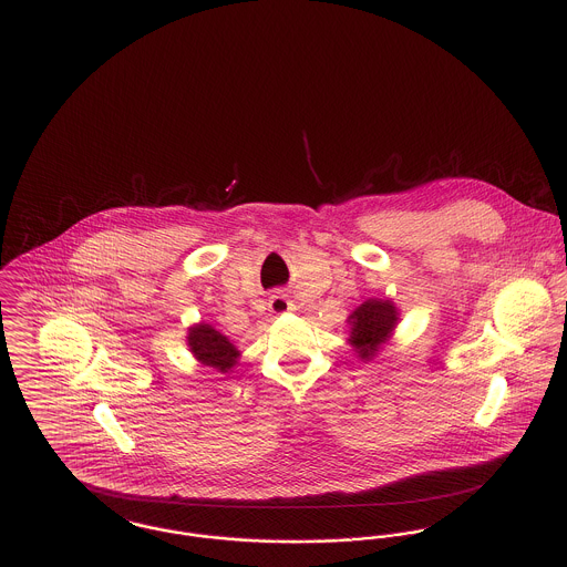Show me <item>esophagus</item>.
<instances>
[{
  "label": "esophagus",
  "mask_w": 567,
  "mask_h": 567,
  "mask_svg": "<svg viewBox=\"0 0 567 567\" xmlns=\"http://www.w3.org/2000/svg\"><path fill=\"white\" fill-rule=\"evenodd\" d=\"M268 310H270L275 317L288 315V312L292 310V301L288 299V295L275 292V295H270V299H268Z\"/></svg>",
  "instance_id": "esophagus-1"
}]
</instances>
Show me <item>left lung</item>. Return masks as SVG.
<instances>
[{
    "mask_svg": "<svg viewBox=\"0 0 567 567\" xmlns=\"http://www.w3.org/2000/svg\"><path fill=\"white\" fill-rule=\"evenodd\" d=\"M398 321L400 312L393 301L369 299L358 306L347 319V323L351 324L349 344L362 360H373L380 353L382 344L393 336Z\"/></svg>",
    "mask_w": 567,
    "mask_h": 567,
    "instance_id": "left-lung-1",
    "label": "left lung"
}]
</instances>
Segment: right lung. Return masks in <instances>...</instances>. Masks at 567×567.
Returning <instances> with one entry per match:
<instances>
[{
	"instance_id": "1",
	"label": "right lung",
	"mask_w": 567,
	"mask_h": 567,
	"mask_svg": "<svg viewBox=\"0 0 567 567\" xmlns=\"http://www.w3.org/2000/svg\"><path fill=\"white\" fill-rule=\"evenodd\" d=\"M187 347L203 367H212L218 373H229L240 358L236 344L225 333L207 323L189 327Z\"/></svg>"
}]
</instances>
